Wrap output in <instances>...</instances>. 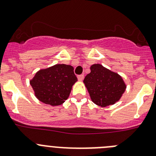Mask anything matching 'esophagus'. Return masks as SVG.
<instances>
[{
	"label": "esophagus",
	"mask_w": 156,
	"mask_h": 156,
	"mask_svg": "<svg viewBox=\"0 0 156 156\" xmlns=\"http://www.w3.org/2000/svg\"><path fill=\"white\" fill-rule=\"evenodd\" d=\"M77 78H78V80H79L80 81H82L84 78V76L83 75H79L78 76H77Z\"/></svg>",
	"instance_id": "34e87169"
}]
</instances>
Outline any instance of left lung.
<instances>
[{"mask_svg":"<svg viewBox=\"0 0 156 156\" xmlns=\"http://www.w3.org/2000/svg\"><path fill=\"white\" fill-rule=\"evenodd\" d=\"M83 83L91 101L102 108L118 102L126 90L122 77L101 64L91 66L90 73L85 76Z\"/></svg>","mask_w":156,"mask_h":156,"instance_id":"8db88e82","label":"left lung"}]
</instances>
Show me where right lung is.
Segmentation results:
<instances>
[{"instance_id": "1", "label": "right lung", "mask_w": 156, "mask_h": 156, "mask_svg": "<svg viewBox=\"0 0 156 156\" xmlns=\"http://www.w3.org/2000/svg\"><path fill=\"white\" fill-rule=\"evenodd\" d=\"M76 81L72 66L55 64L38 70L30 84L38 101L54 107L61 105L68 99Z\"/></svg>"}]
</instances>
